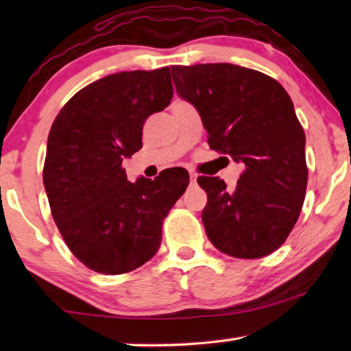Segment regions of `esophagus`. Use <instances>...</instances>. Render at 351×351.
I'll list each match as a JSON object with an SVG mask.
<instances>
[{
	"instance_id": "obj_1",
	"label": "esophagus",
	"mask_w": 351,
	"mask_h": 351,
	"mask_svg": "<svg viewBox=\"0 0 351 351\" xmlns=\"http://www.w3.org/2000/svg\"><path fill=\"white\" fill-rule=\"evenodd\" d=\"M189 176H190V182H197V178H198V175L197 173H195V171H190V173H189Z\"/></svg>"
}]
</instances>
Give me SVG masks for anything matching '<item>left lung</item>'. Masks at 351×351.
<instances>
[{
	"instance_id": "1",
	"label": "left lung",
	"mask_w": 351,
	"mask_h": 351,
	"mask_svg": "<svg viewBox=\"0 0 351 351\" xmlns=\"http://www.w3.org/2000/svg\"><path fill=\"white\" fill-rule=\"evenodd\" d=\"M176 93L198 110L212 150L245 170L235 190L199 176L206 234L218 251L260 258L288 239L304 206L305 133L293 100L272 77L230 63L170 66Z\"/></svg>"
}]
</instances>
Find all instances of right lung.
I'll list each match as a JSON object with an SVG mask.
<instances>
[{
    "instance_id": "1",
    "label": "right lung",
    "mask_w": 351,
    "mask_h": 351,
    "mask_svg": "<svg viewBox=\"0 0 351 351\" xmlns=\"http://www.w3.org/2000/svg\"><path fill=\"white\" fill-rule=\"evenodd\" d=\"M171 97L169 68L123 71L82 88L52 123L43 167L52 218L69 251L100 274H125L150 260L164 218L189 186L180 167L136 182L122 169L141 150L147 117Z\"/></svg>"
}]
</instances>
